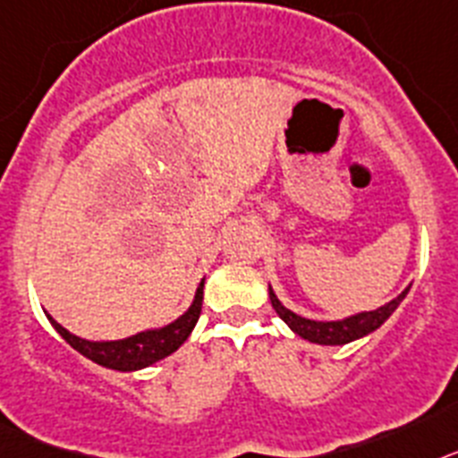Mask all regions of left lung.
<instances>
[{"label": "left lung", "mask_w": 458, "mask_h": 458, "mask_svg": "<svg viewBox=\"0 0 458 458\" xmlns=\"http://www.w3.org/2000/svg\"><path fill=\"white\" fill-rule=\"evenodd\" d=\"M411 285H408L401 295H396L394 300L387 301V304L377 306L373 311L352 313V316H345L341 318V320H311V318H304L300 316V313L290 311L288 306H284V301L278 300L272 285H269V300H272L274 311L278 313V318H281V320L304 341L318 345H345L350 344V341L369 336V334L376 332L380 325H385V320L399 309V304L405 300V295L411 293Z\"/></svg>", "instance_id": "obj_1"}]
</instances>
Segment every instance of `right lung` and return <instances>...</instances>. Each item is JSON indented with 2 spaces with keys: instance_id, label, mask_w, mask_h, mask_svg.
Here are the masks:
<instances>
[{
  "instance_id": "add662e5",
  "label": "right lung",
  "mask_w": 458,
  "mask_h": 458,
  "mask_svg": "<svg viewBox=\"0 0 458 458\" xmlns=\"http://www.w3.org/2000/svg\"><path fill=\"white\" fill-rule=\"evenodd\" d=\"M202 288H205V278L198 284L196 295H193V301H191L189 309H186L180 318H174L173 323L163 325V327H152L145 329V332L131 334L126 339L117 341L81 339V336L71 334L66 327H62L50 313H46V316L47 320H50V325L57 329L59 336H62L71 348L78 350L82 357L91 360L94 364H98V367L131 373L152 367V364L161 361L163 357L173 355L174 350L180 348V345L189 339V334L193 332L198 318H200Z\"/></svg>"
}]
</instances>
